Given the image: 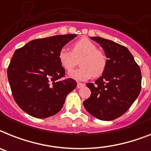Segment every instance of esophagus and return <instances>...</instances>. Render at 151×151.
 Returning <instances> with one entry per match:
<instances>
[{
  "mask_svg": "<svg viewBox=\"0 0 151 151\" xmlns=\"http://www.w3.org/2000/svg\"><path fill=\"white\" fill-rule=\"evenodd\" d=\"M84 86H85V84L83 83H81V82H78V84H77V87L78 88H81V87H84Z\"/></svg>",
  "mask_w": 151,
  "mask_h": 151,
  "instance_id": "esophagus-1",
  "label": "esophagus"
}]
</instances>
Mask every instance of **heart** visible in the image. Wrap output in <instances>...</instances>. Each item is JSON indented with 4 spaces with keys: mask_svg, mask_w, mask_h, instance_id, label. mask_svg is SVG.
I'll use <instances>...</instances> for the list:
<instances>
[{
    "mask_svg": "<svg viewBox=\"0 0 151 151\" xmlns=\"http://www.w3.org/2000/svg\"><path fill=\"white\" fill-rule=\"evenodd\" d=\"M80 58L81 68L69 72V76L78 81H85L91 77L97 78L104 72L107 68V59L103 51L97 50V45L83 37L76 41L72 50L61 48L58 53V59L63 68L67 70L73 68Z\"/></svg>",
    "mask_w": 151,
    "mask_h": 151,
    "instance_id": "heart-1",
    "label": "heart"
}]
</instances>
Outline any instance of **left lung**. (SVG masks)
I'll return each mask as SVG.
<instances>
[{
    "instance_id": "1",
    "label": "left lung",
    "mask_w": 151,
    "mask_h": 151,
    "mask_svg": "<svg viewBox=\"0 0 151 151\" xmlns=\"http://www.w3.org/2000/svg\"><path fill=\"white\" fill-rule=\"evenodd\" d=\"M91 39L104 49L107 64L101 78L87 83L91 94L83 106L96 118L112 121L124 114L138 97L141 71L126 47L99 37Z\"/></svg>"
}]
</instances>
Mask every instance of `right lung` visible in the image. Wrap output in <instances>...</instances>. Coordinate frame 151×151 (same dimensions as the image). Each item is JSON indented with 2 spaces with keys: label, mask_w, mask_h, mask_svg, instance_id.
Here are the masks:
<instances>
[{
  "label": "right lung",
  "mask_w": 151,
  "mask_h": 151,
  "mask_svg": "<svg viewBox=\"0 0 151 151\" xmlns=\"http://www.w3.org/2000/svg\"><path fill=\"white\" fill-rule=\"evenodd\" d=\"M76 35H56L33 40L15 50L7 68L14 101L23 111L37 118H47L61 110L66 97L77 87L65 70L58 53Z\"/></svg>",
  "instance_id": "right-lung-1"
}]
</instances>
